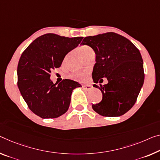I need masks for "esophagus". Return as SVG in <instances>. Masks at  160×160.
Segmentation results:
<instances>
[{
	"instance_id": "esophagus-1",
	"label": "esophagus",
	"mask_w": 160,
	"mask_h": 160,
	"mask_svg": "<svg viewBox=\"0 0 160 160\" xmlns=\"http://www.w3.org/2000/svg\"><path fill=\"white\" fill-rule=\"evenodd\" d=\"M83 89H85V90H87V91H90L91 89H92L93 87H92V85H90V84H87V85H83Z\"/></svg>"
}]
</instances>
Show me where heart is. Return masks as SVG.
<instances>
[{"label":"heart","mask_w":160,"mask_h":160,"mask_svg":"<svg viewBox=\"0 0 160 160\" xmlns=\"http://www.w3.org/2000/svg\"><path fill=\"white\" fill-rule=\"evenodd\" d=\"M78 52H79L80 55L83 58L84 56H87L88 54H89L90 53L94 52V51H93V49L91 48L90 46H87V45H83V46H81V47L78 48ZM68 56H66L64 58V62H66V60L68 59ZM72 78H73V79H76L78 81H85V80H87L88 78V72L73 73V74L72 76Z\"/></svg>","instance_id":"1"}]
</instances>
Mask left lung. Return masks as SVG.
<instances>
[{"instance_id":"1","label":"left lung","mask_w":160,"mask_h":160,"mask_svg":"<svg viewBox=\"0 0 160 160\" xmlns=\"http://www.w3.org/2000/svg\"><path fill=\"white\" fill-rule=\"evenodd\" d=\"M81 44L90 46L96 54L93 87L101 90L102 100L93 104V109L104 117L124 114L135 104L144 83L139 51L129 39L113 32L87 36ZM102 78H107L108 83L99 88L96 83Z\"/></svg>"}]
</instances>
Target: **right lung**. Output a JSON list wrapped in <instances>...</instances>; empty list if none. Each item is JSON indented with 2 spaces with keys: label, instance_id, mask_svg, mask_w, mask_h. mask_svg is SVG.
<instances>
[{
  "label": "right lung",
  "instance_id": "obj_1",
  "mask_svg": "<svg viewBox=\"0 0 160 160\" xmlns=\"http://www.w3.org/2000/svg\"><path fill=\"white\" fill-rule=\"evenodd\" d=\"M82 39L46 33L35 39L22 53L17 69L18 87L28 108L37 116L43 119L61 116L68 109L73 90L82 87L70 79L53 83L50 73L60 67L66 55Z\"/></svg>",
  "mask_w": 160,
  "mask_h": 160
}]
</instances>
